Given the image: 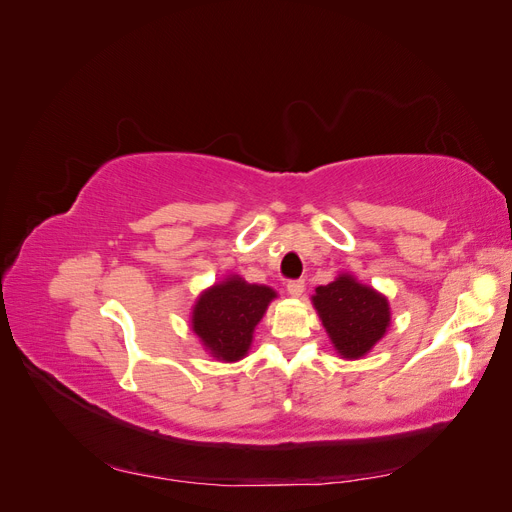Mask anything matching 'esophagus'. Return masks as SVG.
Wrapping results in <instances>:
<instances>
[{
	"label": "esophagus",
	"mask_w": 512,
	"mask_h": 512,
	"mask_svg": "<svg viewBox=\"0 0 512 512\" xmlns=\"http://www.w3.org/2000/svg\"><path fill=\"white\" fill-rule=\"evenodd\" d=\"M286 290H288L290 297H301L303 290H305V282L303 280H290L286 284Z\"/></svg>",
	"instance_id": "1"
}]
</instances>
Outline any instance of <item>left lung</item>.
I'll use <instances>...</instances> for the list:
<instances>
[{"mask_svg": "<svg viewBox=\"0 0 512 512\" xmlns=\"http://www.w3.org/2000/svg\"><path fill=\"white\" fill-rule=\"evenodd\" d=\"M312 303L342 359H361L391 324V307L384 294L356 282L348 273L327 286H318Z\"/></svg>", "mask_w": 512, "mask_h": 512, "instance_id": "8db88e82", "label": "left lung"}]
</instances>
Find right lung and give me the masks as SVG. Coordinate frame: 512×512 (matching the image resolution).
I'll return each instance as SVG.
<instances>
[{"instance_id": "add662e5", "label": "right lung", "mask_w": 512, "mask_h": 512, "mask_svg": "<svg viewBox=\"0 0 512 512\" xmlns=\"http://www.w3.org/2000/svg\"><path fill=\"white\" fill-rule=\"evenodd\" d=\"M277 297L269 286L247 284L239 275L200 294L192 309V331L218 361H239L252 346L256 324Z\"/></svg>"}]
</instances>
